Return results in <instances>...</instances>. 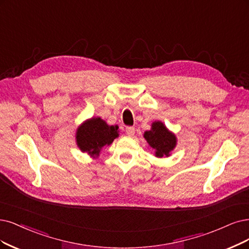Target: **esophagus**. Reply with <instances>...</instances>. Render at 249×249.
Returning <instances> with one entry per match:
<instances>
[{"label": "esophagus", "mask_w": 249, "mask_h": 249, "mask_svg": "<svg viewBox=\"0 0 249 249\" xmlns=\"http://www.w3.org/2000/svg\"><path fill=\"white\" fill-rule=\"evenodd\" d=\"M134 133H135V129L133 127H127L126 128V134L128 136H133Z\"/></svg>", "instance_id": "1"}]
</instances>
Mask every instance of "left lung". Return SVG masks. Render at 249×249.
Wrapping results in <instances>:
<instances>
[{
	"label": "left lung",
	"mask_w": 249,
	"mask_h": 249,
	"mask_svg": "<svg viewBox=\"0 0 249 249\" xmlns=\"http://www.w3.org/2000/svg\"><path fill=\"white\" fill-rule=\"evenodd\" d=\"M143 137L154 150L157 158L169 157L178 143L176 134L171 132L161 121L153 122L151 129L143 133Z\"/></svg>",
	"instance_id": "obj_1"
}]
</instances>
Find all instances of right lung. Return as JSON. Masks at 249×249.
<instances>
[{
    "label": "right lung",
    "mask_w": 249,
    "mask_h": 249,
    "mask_svg": "<svg viewBox=\"0 0 249 249\" xmlns=\"http://www.w3.org/2000/svg\"><path fill=\"white\" fill-rule=\"evenodd\" d=\"M118 125H108L99 117H92L83 122L76 131V142L81 152L97 158L101 150L119 136Z\"/></svg>",
    "instance_id": "1"
}]
</instances>
